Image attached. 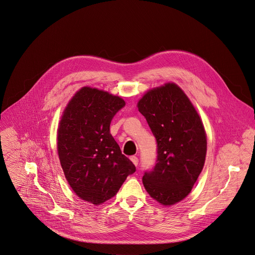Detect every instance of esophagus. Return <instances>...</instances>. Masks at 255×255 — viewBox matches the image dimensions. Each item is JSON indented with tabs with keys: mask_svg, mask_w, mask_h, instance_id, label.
Wrapping results in <instances>:
<instances>
[{
	"mask_svg": "<svg viewBox=\"0 0 255 255\" xmlns=\"http://www.w3.org/2000/svg\"><path fill=\"white\" fill-rule=\"evenodd\" d=\"M130 160L132 161V163H133L135 166H137V165H138L139 160H138V158H137L136 156H131V157H130Z\"/></svg>",
	"mask_w": 255,
	"mask_h": 255,
	"instance_id": "obj_1",
	"label": "esophagus"
}]
</instances>
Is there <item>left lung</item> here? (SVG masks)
Returning a JSON list of instances; mask_svg holds the SVG:
<instances>
[{
    "label": "left lung",
    "mask_w": 255,
    "mask_h": 255,
    "mask_svg": "<svg viewBox=\"0 0 255 255\" xmlns=\"http://www.w3.org/2000/svg\"><path fill=\"white\" fill-rule=\"evenodd\" d=\"M157 141L156 164L143 176L148 194L164 206L185 199L205 164L207 137L202 120L174 83L148 91L138 102Z\"/></svg>",
    "instance_id": "left-lung-1"
}]
</instances>
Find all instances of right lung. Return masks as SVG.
Segmentation results:
<instances>
[{"label": "right lung", "mask_w": 255, "mask_h": 255, "mask_svg": "<svg viewBox=\"0 0 255 255\" xmlns=\"http://www.w3.org/2000/svg\"><path fill=\"white\" fill-rule=\"evenodd\" d=\"M125 101L82 87L69 101L57 131V152L65 178L82 200L100 205L114 197L135 165L122 154L110 124Z\"/></svg>", "instance_id": "1"}]
</instances>
